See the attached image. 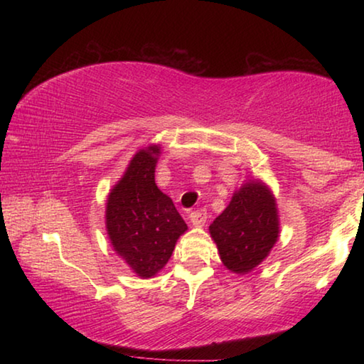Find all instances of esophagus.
Instances as JSON below:
<instances>
[{"label":"esophagus","mask_w":364,"mask_h":364,"mask_svg":"<svg viewBox=\"0 0 364 364\" xmlns=\"http://www.w3.org/2000/svg\"><path fill=\"white\" fill-rule=\"evenodd\" d=\"M189 218H191V221H193L194 226L205 225V221H207V210H204V208H200V210L191 212Z\"/></svg>","instance_id":"1"}]
</instances>
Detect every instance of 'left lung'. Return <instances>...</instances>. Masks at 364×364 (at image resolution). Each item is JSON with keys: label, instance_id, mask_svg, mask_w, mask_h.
Listing matches in <instances>:
<instances>
[{"label": "left lung", "instance_id": "obj_1", "mask_svg": "<svg viewBox=\"0 0 364 364\" xmlns=\"http://www.w3.org/2000/svg\"><path fill=\"white\" fill-rule=\"evenodd\" d=\"M210 234L225 267L234 273H249L278 241L279 221L273 194L260 181L245 183L213 220Z\"/></svg>", "mask_w": 364, "mask_h": 364}]
</instances>
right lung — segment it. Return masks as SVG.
Instances as JSON below:
<instances>
[{
	"label": "right lung",
	"mask_w": 364,
	"mask_h": 364,
	"mask_svg": "<svg viewBox=\"0 0 364 364\" xmlns=\"http://www.w3.org/2000/svg\"><path fill=\"white\" fill-rule=\"evenodd\" d=\"M159 147L139 151L107 199L106 225L114 249L141 278L165 267L188 230L168 196L157 188Z\"/></svg>",
	"instance_id": "right-lung-1"
}]
</instances>
